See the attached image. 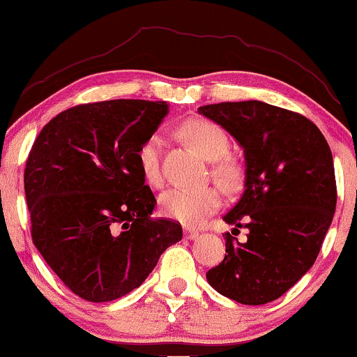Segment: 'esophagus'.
I'll list each match as a JSON object with an SVG mask.
<instances>
[{"label": "esophagus", "instance_id": "obj_1", "mask_svg": "<svg viewBox=\"0 0 357 357\" xmlns=\"http://www.w3.org/2000/svg\"><path fill=\"white\" fill-rule=\"evenodd\" d=\"M198 236H200V233H198V231H195V229H192V228H188L187 231H185V238L190 239V241L198 239Z\"/></svg>", "mask_w": 357, "mask_h": 357}]
</instances>
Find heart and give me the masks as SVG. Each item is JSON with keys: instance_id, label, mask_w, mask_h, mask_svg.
I'll return each mask as SVG.
<instances>
[{"instance_id": "1", "label": "heart", "mask_w": 357, "mask_h": 357, "mask_svg": "<svg viewBox=\"0 0 357 357\" xmlns=\"http://www.w3.org/2000/svg\"><path fill=\"white\" fill-rule=\"evenodd\" d=\"M185 139L206 160H211V175L226 188L239 182V165L228 157L229 137L220 124L208 119H192L182 128ZM162 146L164 139L159 132L151 134L139 147L137 160L146 182L159 185L162 180ZM160 211L169 218L183 225H198L221 205V193L216 187H174L160 195Z\"/></svg>"}]
</instances>
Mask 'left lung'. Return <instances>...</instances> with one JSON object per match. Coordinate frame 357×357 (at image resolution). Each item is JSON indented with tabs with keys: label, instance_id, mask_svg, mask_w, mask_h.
Segmentation results:
<instances>
[{
	"label": "left lung",
	"instance_id": "obj_1",
	"mask_svg": "<svg viewBox=\"0 0 357 357\" xmlns=\"http://www.w3.org/2000/svg\"><path fill=\"white\" fill-rule=\"evenodd\" d=\"M244 149V190L225 215L248 228V241L223 234V262L206 272L208 284L234 302L264 305L294 287L317 261L336 210L331 149L302 114L262 101L198 108Z\"/></svg>",
	"mask_w": 357,
	"mask_h": 357
}]
</instances>
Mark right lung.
Masks as SVG:
<instances>
[{
	"instance_id": "right-lung-1",
	"label": "right lung",
	"mask_w": 357,
	"mask_h": 357,
	"mask_svg": "<svg viewBox=\"0 0 357 357\" xmlns=\"http://www.w3.org/2000/svg\"><path fill=\"white\" fill-rule=\"evenodd\" d=\"M165 101L109 100L68 108L43 128L24 170L31 236L59 279L88 302L137 289L182 239L155 220L139 147L167 116Z\"/></svg>"
}]
</instances>
